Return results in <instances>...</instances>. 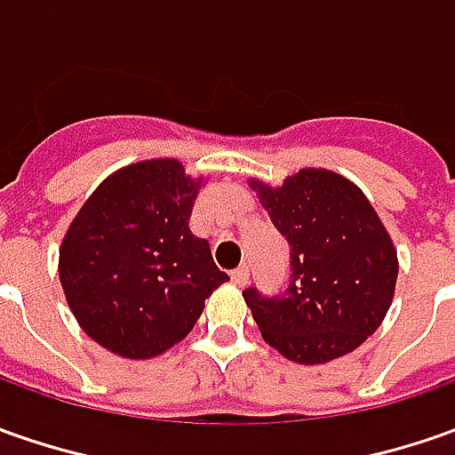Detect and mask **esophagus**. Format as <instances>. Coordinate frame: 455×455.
Listing matches in <instances>:
<instances>
[{
	"label": "esophagus",
	"instance_id": "1",
	"mask_svg": "<svg viewBox=\"0 0 455 455\" xmlns=\"http://www.w3.org/2000/svg\"><path fill=\"white\" fill-rule=\"evenodd\" d=\"M231 282H234L236 287H246V282H249V269H246V267L234 269V272H231Z\"/></svg>",
	"mask_w": 455,
	"mask_h": 455
}]
</instances>
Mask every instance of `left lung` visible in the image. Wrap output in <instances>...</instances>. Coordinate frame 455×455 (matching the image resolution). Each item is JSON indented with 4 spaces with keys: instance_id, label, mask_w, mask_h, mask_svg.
<instances>
[{
    "instance_id": "1",
    "label": "left lung",
    "mask_w": 455,
    "mask_h": 455,
    "mask_svg": "<svg viewBox=\"0 0 455 455\" xmlns=\"http://www.w3.org/2000/svg\"><path fill=\"white\" fill-rule=\"evenodd\" d=\"M290 243V287L264 297L243 290L261 337L299 365L353 353L390 309L398 251L353 180L302 168L282 186L249 180Z\"/></svg>"
}]
</instances>
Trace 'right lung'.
<instances>
[{
	"label": "right lung",
	"mask_w": 455,
	"mask_h": 455,
	"mask_svg": "<svg viewBox=\"0 0 455 455\" xmlns=\"http://www.w3.org/2000/svg\"><path fill=\"white\" fill-rule=\"evenodd\" d=\"M201 180L173 158L131 164L72 219L60 282L75 320L105 350L131 360L165 353L228 282L209 242L188 227Z\"/></svg>",
	"instance_id": "right-lung-1"
}]
</instances>
